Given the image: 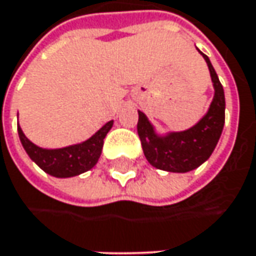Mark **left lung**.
Returning <instances> with one entry per match:
<instances>
[{"label":"left lung","mask_w":256,"mask_h":256,"mask_svg":"<svg viewBox=\"0 0 256 256\" xmlns=\"http://www.w3.org/2000/svg\"><path fill=\"white\" fill-rule=\"evenodd\" d=\"M202 54L210 70L214 97L208 112L197 124L182 132H170L160 136L144 113L139 112L138 133L143 154L152 166L162 171L188 172L198 168L213 154L224 126V91L210 59L204 53Z\"/></svg>","instance_id":"obj_1"}]
</instances>
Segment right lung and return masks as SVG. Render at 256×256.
I'll return each mask as SVG.
<instances>
[{"label":"right lung","instance_id":"1","mask_svg":"<svg viewBox=\"0 0 256 256\" xmlns=\"http://www.w3.org/2000/svg\"><path fill=\"white\" fill-rule=\"evenodd\" d=\"M112 128H113V120L106 123L85 142L70 144L66 148H59V149H44L30 142L26 138L20 124H17L18 136L27 155L44 172L56 178L75 176L86 172L92 166H96L102 150L104 138L107 136Z\"/></svg>","mask_w":256,"mask_h":256}]
</instances>
